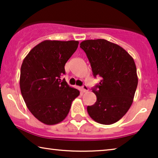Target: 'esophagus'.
Instances as JSON below:
<instances>
[{"mask_svg":"<svg viewBox=\"0 0 158 158\" xmlns=\"http://www.w3.org/2000/svg\"><path fill=\"white\" fill-rule=\"evenodd\" d=\"M81 90H82L83 92H87L89 91V88H88L87 85H84L81 87Z\"/></svg>","mask_w":158,"mask_h":158,"instance_id":"1","label":"esophagus"}]
</instances>
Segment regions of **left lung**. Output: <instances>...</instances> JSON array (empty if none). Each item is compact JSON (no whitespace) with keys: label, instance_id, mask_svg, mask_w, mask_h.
<instances>
[{"label":"left lung","instance_id":"8db88e82","mask_svg":"<svg viewBox=\"0 0 158 158\" xmlns=\"http://www.w3.org/2000/svg\"><path fill=\"white\" fill-rule=\"evenodd\" d=\"M80 48L86 52L94 77L102 78L92 89L97 101L87 106V112L99 123L113 124L133 102L138 85L135 63L123 48L104 39L84 40Z\"/></svg>","mask_w":158,"mask_h":158}]
</instances>
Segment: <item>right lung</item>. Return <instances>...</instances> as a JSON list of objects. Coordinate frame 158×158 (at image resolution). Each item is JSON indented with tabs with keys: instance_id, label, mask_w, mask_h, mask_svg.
<instances>
[{
	"instance_id": "1",
	"label": "right lung",
	"mask_w": 158,
	"mask_h": 158,
	"mask_svg": "<svg viewBox=\"0 0 158 158\" xmlns=\"http://www.w3.org/2000/svg\"><path fill=\"white\" fill-rule=\"evenodd\" d=\"M79 45L75 40H45L31 49L21 66L19 85L26 106L47 125L64 121L79 91L60 77Z\"/></svg>"
}]
</instances>
